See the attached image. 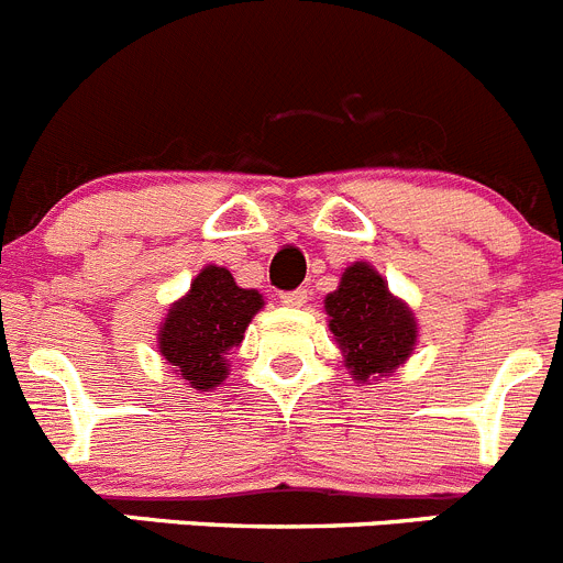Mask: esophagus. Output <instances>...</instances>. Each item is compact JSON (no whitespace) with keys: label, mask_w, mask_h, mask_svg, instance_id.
Listing matches in <instances>:
<instances>
[{"label":"esophagus","mask_w":563,"mask_h":563,"mask_svg":"<svg viewBox=\"0 0 563 563\" xmlns=\"http://www.w3.org/2000/svg\"><path fill=\"white\" fill-rule=\"evenodd\" d=\"M309 298V290H290V292H282V303L285 307H303Z\"/></svg>","instance_id":"obj_1"}]
</instances>
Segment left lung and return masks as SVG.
I'll use <instances>...</instances> for the list:
<instances>
[{
  "label": "left lung",
  "mask_w": 563,
  "mask_h": 563,
  "mask_svg": "<svg viewBox=\"0 0 563 563\" xmlns=\"http://www.w3.org/2000/svg\"><path fill=\"white\" fill-rule=\"evenodd\" d=\"M323 307L345 368L357 383L394 374L412 354L419 338L416 318L368 262L345 267L338 290L329 292Z\"/></svg>",
  "instance_id": "1"
}]
</instances>
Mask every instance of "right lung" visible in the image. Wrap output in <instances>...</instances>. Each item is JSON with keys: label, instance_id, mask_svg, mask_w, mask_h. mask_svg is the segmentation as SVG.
Listing matches in <instances>:
<instances>
[{"label": "right lung", "instance_id": "obj_1", "mask_svg": "<svg viewBox=\"0 0 563 563\" xmlns=\"http://www.w3.org/2000/svg\"><path fill=\"white\" fill-rule=\"evenodd\" d=\"M262 307L260 292L236 287L225 267L206 265L187 296L169 307L158 329V352L180 371L189 388H218L229 374V354Z\"/></svg>", "mask_w": 563, "mask_h": 563}]
</instances>
